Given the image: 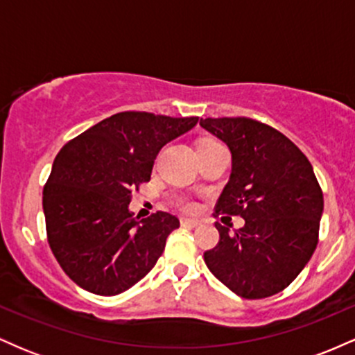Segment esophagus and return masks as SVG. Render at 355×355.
<instances>
[{"label":"esophagus","instance_id":"34e87169","mask_svg":"<svg viewBox=\"0 0 355 355\" xmlns=\"http://www.w3.org/2000/svg\"><path fill=\"white\" fill-rule=\"evenodd\" d=\"M180 223L183 227H189V229H195V227H198L200 225V222H198V220H195V218H180Z\"/></svg>","mask_w":355,"mask_h":355}]
</instances>
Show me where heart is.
Segmentation results:
<instances>
[{
    "mask_svg": "<svg viewBox=\"0 0 355 355\" xmlns=\"http://www.w3.org/2000/svg\"><path fill=\"white\" fill-rule=\"evenodd\" d=\"M203 144H207V141H203ZM183 207H185V209H190V203H183Z\"/></svg>",
    "mask_w": 355,
    "mask_h": 355,
    "instance_id": "heart-1",
    "label": "heart"
}]
</instances>
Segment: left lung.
Returning <instances> with one entry per match:
<instances>
[{"instance_id":"1","label":"left lung","mask_w":355,"mask_h":355,"mask_svg":"<svg viewBox=\"0 0 355 355\" xmlns=\"http://www.w3.org/2000/svg\"><path fill=\"white\" fill-rule=\"evenodd\" d=\"M200 126L229 146L232 173L215 214L240 215L230 234L203 254L207 267L243 299L282 292L317 247L324 197L311 162L287 137L250 118H200Z\"/></svg>"}]
</instances>
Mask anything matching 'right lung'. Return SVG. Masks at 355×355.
<instances>
[{
  "label": "right lung",
  "instance_id": "right-lung-1",
  "mask_svg": "<svg viewBox=\"0 0 355 355\" xmlns=\"http://www.w3.org/2000/svg\"><path fill=\"white\" fill-rule=\"evenodd\" d=\"M197 121L121 112L60 150L43 190V211L53 255L76 285L116 295L152 270L180 222L166 211L133 217L132 190L150 180L162 146Z\"/></svg>",
  "mask_w": 355,
  "mask_h": 355
}]
</instances>
